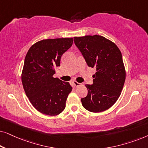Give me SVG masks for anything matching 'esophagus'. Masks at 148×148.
Listing matches in <instances>:
<instances>
[{"instance_id":"esophagus-1","label":"esophagus","mask_w":148,"mask_h":148,"mask_svg":"<svg viewBox=\"0 0 148 148\" xmlns=\"http://www.w3.org/2000/svg\"><path fill=\"white\" fill-rule=\"evenodd\" d=\"M73 84L75 85V86H76V87L79 86L80 85H81V84H79V83H78L77 82H76V81H73Z\"/></svg>"}]
</instances>
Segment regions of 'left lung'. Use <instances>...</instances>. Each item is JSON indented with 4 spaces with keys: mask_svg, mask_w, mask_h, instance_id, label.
Instances as JSON below:
<instances>
[{
    "mask_svg": "<svg viewBox=\"0 0 148 148\" xmlns=\"http://www.w3.org/2000/svg\"><path fill=\"white\" fill-rule=\"evenodd\" d=\"M74 42L88 65L96 69L93 84L86 85L88 92L81 99L83 106L92 112L108 110L120 96L126 77L120 50L99 35L74 37Z\"/></svg>",
    "mask_w": 148,
    "mask_h": 148,
    "instance_id": "left-lung-1",
    "label": "left lung"
}]
</instances>
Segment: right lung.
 <instances>
[{"label":"right lung","mask_w":148,"mask_h":148,"mask_svg":"<svg viewBox=\"0 0 148 148\" xmlns=\"http://www.w3.org/2000/svg\"><path fill=\"white\" fill-rule=\"evenodd\" d=\"M73 42V38L42 40L33 44L26 54L22 84L32 106L42 114L55 116L65 108L72 87L53 75Z\"/></svg>","instance_id":"add662e5"}]
</instances>
